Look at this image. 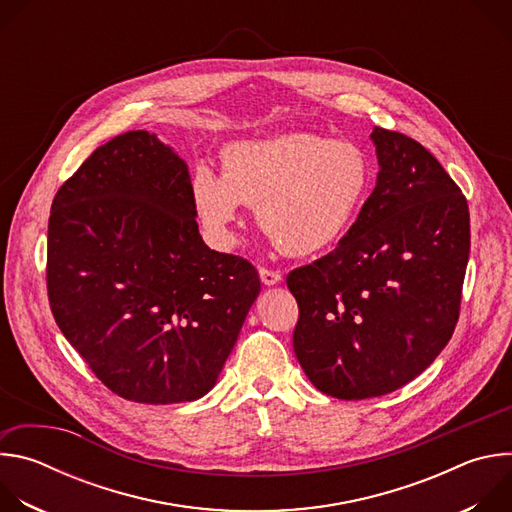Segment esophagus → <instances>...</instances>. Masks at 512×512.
<instances>
[{"label":"esophagus","instance_id":"obj_1","mask_svg":"<svg viewBox=\"0 0 512 512\" xmlns=\"http://www.w3.org/2000/svg\"><path fill=\"white\" fill-rule=\"evenodd\" d=\"M259 277H261L263 285H277L281 281V273L273 271V269H267V267L259 269Z\"/></svg>","mask_w":512,"mask_h":512}]
</instances>
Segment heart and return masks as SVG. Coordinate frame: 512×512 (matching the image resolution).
<instances>
[{"instance_id": "b5f03b06", "label": "heart", "mask_w": 512, "mask_h": 512, "mask_svg": "<svg viewBox=\"0 0 512 512\" xmlns=\"http://www.w3.org/2000/svg\"><path fill=\"white\" fill-rule=\"evenodd\" d=\"M221 166L223 176L198 164L190 196L204 231L223 249L237 243L233 225L249 204L281 251L322 253L352 229L373 184L371 158L358 143L310 131L229 143Z\"/></svg>"}]
</instances>
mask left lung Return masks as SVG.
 <instances>
[{
	"label": "left lung",
	"mask_w": 512,
	"mask_h": 512,
	"mask_svg": "<svg viewBox=\"0 0 512 512\" xmlns=\"http://www.w3.org/2000/svg\"><path fill=\"white\" fill-rule=\"evenodd\" d=\"M373 194L338 247L287 275L294 350L322 393L381 397L421 375L450 342L470 255V212L421 143L375 127Z\"/></svg>",
	"instance_id": "left-lung-1"
}]
</instances>
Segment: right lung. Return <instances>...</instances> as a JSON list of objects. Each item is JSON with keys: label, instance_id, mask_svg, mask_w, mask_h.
I'll return each instance as SVG.
<instances>
[{"label": "right lung", "instance_id": "add662e5", "mask_svg": "<svg viewBox=\"0 0 512 512\" xmlns=\"http://www.w3.org/2000/svg\"><path fill=\"white\" fill-rule=\"evenodd\" d=\"M48 300L58 328L115 395L204 397L261 291L243 257L206 247L186 162L154 133L97 148L56 192Z\"/></svg>", "mask_w": 512, "mask_h": 512}]
</instances>
